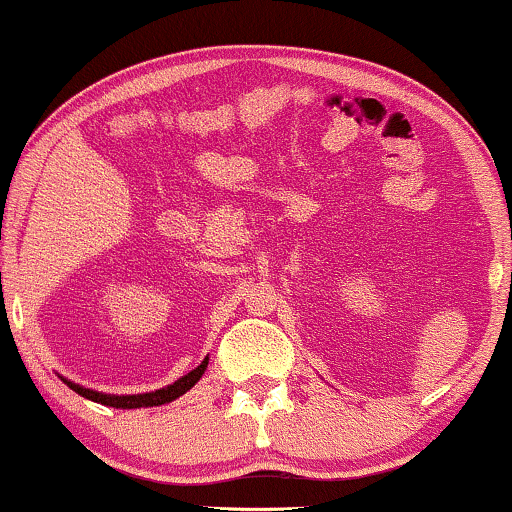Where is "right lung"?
<instances>
[{"label":"right lung","instance_id":"1","mask_svg":"<svg viewBox=\"0 0 512 512\" xmlns=\"http://www.w3.org/2000/svg\"><path fill=\"white\" fill-rule=\"evenodd\" d=\"M207 361L205 359L200 363L198 368L191 370V373L179 377L177 382L170 384V387L165 389H158V391H151V394H137V396H111V394H100V391H93V389H83L79 384L74 382H67L69 389H74L76 394L83 396V398H90V401L95 403H102V405H109V408H153V405H163V403H170L174 398H179L181 394H186L188 389L193 387L195 382L200 380L202 373L207 370Z\"/></svg>","mask_w":512,"mask_h":512}]
</instances>
